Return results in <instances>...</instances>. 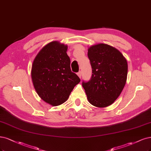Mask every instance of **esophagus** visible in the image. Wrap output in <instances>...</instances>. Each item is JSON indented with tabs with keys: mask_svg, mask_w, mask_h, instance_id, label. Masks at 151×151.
<instances>
[{
	"mask_svg": "<svg viewBox=\"0 0 151 151\" xmlns=\"http://www.w3.org/2000/svg\"><path fill=\"white\" fill-rule=\"evenodd\" d=\"M77 76H79L80 78H81V76H82V72L81 71H79V72L77 73Z\"/></svg>",
	"mask_w": 151,
	"mask_h": 151,
	"instance_id": "obj_1",
	"label": "esophagus"
}]
</instances>
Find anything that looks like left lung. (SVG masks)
Returning a JSON list of instances; mask_svg holds the SVG:
<instances>
[{
    "mask_svg": "<svg viewBox=\"0 0 151 151\" xmlns=\"http://www.w3.org/2000/svg\"><path fill=\"white\" fill-rule=\"evenodd\" d=\"M92 67L91 80L82 82L88 101L97 107L111 105L126 85L127 62L119 50L106 44L89 47L87 53Z\"/></svg>",
    "mask_w": 151,
    "mask_h": 151,
    "instance_id": "obj_1",
    "label": "left lung"
}]
</instances>
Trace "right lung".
Wrapping results in <instances>:
<instances>
[{"label": "right lung", "mask_w": 151, "mask_h": 151, "mask_svg": "<svg viewBox=\"0 0 151 151\" xmlns=\"http://www.w3.org/2000/svg\"><path fill=\"white\" fill-rule=\"evenodd\" d=\"M67 45L52 41L42 48L35 58L31 77L39 96L52 106L65 102L81 80L70 69Z\"/></svg>", "instance_id": "obj_1"}]
</instances>
